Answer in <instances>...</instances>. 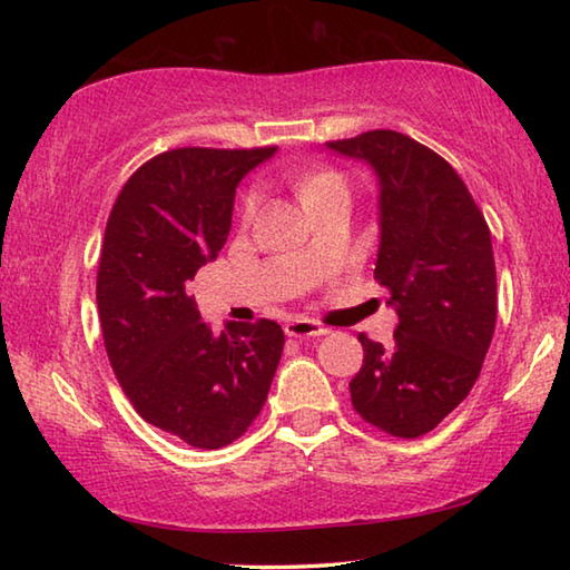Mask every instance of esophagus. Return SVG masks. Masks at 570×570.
Returning <instances> with one entry per match:
<instances>
[{
    "instance_id": "34e87169",
    "label": "esophagus",
    "mask_w": 570,
    "mask_h": 570,
    "mask_svg": "<svg viewBox=\"0 0 570 570\" xmlns=\"http://www.w3.org/2000/svg\"><path fill=\"white\" fill-rule=\"evenodd\" d=\"M286 336H294V340H308V336H322L326 334L324 326L314 320H304V316H296V320H288L284 326Z\"/></svg>"
}]
</instances>
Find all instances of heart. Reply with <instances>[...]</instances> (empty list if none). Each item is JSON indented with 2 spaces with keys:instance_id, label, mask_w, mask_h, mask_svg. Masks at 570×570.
Returning a JSON list of instances; mask_svg holds the SVG:
<instances>
[{
  "instance_id": "1",
  "label": "heart",
  "mask_w": 570,
  "mask_h": 570,
  "mask_svg": "<svg viewBox=\"0 0 570 570\" xmlns=\"http://www.w3.org/2000/svg\"><path fill=\"white\" fill-rule=\"evenodd\" d=\"M332 186H344V178L340 176L336 170H320V173H312V176H306L298 180V196L306 204L308 198L316 196V193L324 190V188H332ZM258 206V188H250L246 196H244V216H254V210Z\"/></svg>"
}]
</instances>
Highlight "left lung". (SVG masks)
Returning a JSON list of instances; mask_svg holds the SVG:
<instances>
[{"instance_id":"1","label":"left lung","mask_w":570,"mask_h":570,"mask_svg":"<svg viewBox=\"0 0 570 570\" xmlns=\"http://www.w3.org/2000/svg\"><path fill=\"white\" fill-rule=\"evenodd\" d=\"M364 160L380 183L374 278L397 312L394 342L360 334L364 364L350 382L364 422L392 438L435 430L475 384L495 332L490 228L445 158L394 130L326 142Z\"/></svg>"}]
</instances>
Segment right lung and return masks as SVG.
Listing matches in <instances>:
<instances>
[{
    "label": "right lung",
    "mask_w": 570,
    "mask_h": 570,
    "mask_svg": "<svg viewBox=\"0 0 570 570\" xmlns=\"http://www.w3.org/2000/svg\"><path fill=\"white\" fill-rule=\"evenodd\" d=\"M274 153H160L125 183L105 228L98 312L112 372L142 420L190 448L244 435L284 352L272 320L216 334L186 288L226 244L240 178Z\"/></svg>",
    "instance_id": "1"
}]
</instances>
